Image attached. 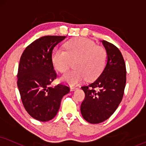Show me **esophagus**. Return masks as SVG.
Returning a JSON list of instances; mask_svg holds the SVG:
<instances>
[{
  "instance_id": "34e87169",
  "label": "esophagus",
  "mask_w": 146,
  "mask_h": 146,
  "mask_svg": "<svg viewBox=\"0 0 146 146\" xmlns=\"http://www.w3.org/2000/svg\"><path fill=\"white\" fill-rule=\"evenodd\" d=\"M75 89H76V88H75V87H70V91H74Z\"/></svg>"
}]
</instances>
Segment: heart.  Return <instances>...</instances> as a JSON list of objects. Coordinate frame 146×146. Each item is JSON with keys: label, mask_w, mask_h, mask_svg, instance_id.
Returning <instances> with one entry per match:
<instances>
[{"label": "heart", "mask_w": 146, "mask_h": 146, "mask_svg": "<svg viewBox=\"0 0 146 146\" xmlns=\"http://www.w3.org/2000/svg\"><path fill=\"white\" fill-rule=\"evenodd\" d=\"M107 53L105 48L97 46L95 42L85 38L71 39L64 44V51H53L51 60L59 72H67L74 62V70L62 76L61 80L70 86L83 81L96 79L105 68Z\"/></svg>", "instance_id": "1"}]
</instances>
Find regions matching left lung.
Listing matches in <instances>:
<instances>
[{
    "instance_id": "left-lung-1",
    "label": "left lung",
    "mask_w": 146,
    "mask_h": 146,
    "mask_svg": "<svg viewBox=\"0 0 146 146\" xmlns=\"http://www.w3.org/2000/svg\"><path fill=\"white\" fill-rule=\"evenodd\" d=\"M102 42L108 55L106 67L94 82L81 87L85 98L80 111L84 120L92 124L102 123L114 114L123 99L127 80L121 52L111 43Z\"/></svg>"
}]
</instances>
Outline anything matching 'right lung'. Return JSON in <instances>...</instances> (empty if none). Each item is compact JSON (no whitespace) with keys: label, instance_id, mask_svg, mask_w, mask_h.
Here are the masks:
<instances>
[{"label":"right lung","instance_id":"right-lung-1","mask_svg":"<svg viewBox=\"0 0 146 146\" xmlns=\"http://www.w3.org/2000/svg\"><path fill=\"white\" fill-rule=\"evenodd\" d=\"M66 37H41L27 46L21 56L17 72L21 100L27 112L39 121L53 119L58 112L62 98L70 92V88L63 84L50 87L57 78L52 52Z\"/></svg>","mask_w":146,"mask_h":146}]
</instances>
